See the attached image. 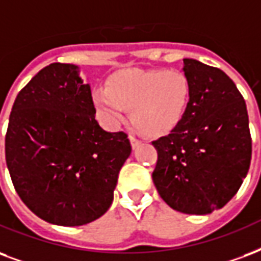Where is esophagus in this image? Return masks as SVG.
Returning a JSON list of instances; mask_svg holds the SVG:
<instances>
[{"label":"esophagus","instance_id":"34e87169","mask_svg":"<svg viewBox=\"0 0 261 261\" xmlns=\"http://www.w3.org/2000/svg\"><path fill=\"white\" fill-rule=\"evenodd\" d=\"M130 142H131V146L135 149L139 144H141V142H142V139L137 138V137H134V135H130Z\"/></svg>","mask_w":261,"mask_h":261}]
</instances>
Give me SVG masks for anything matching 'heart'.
Here are the masks:
<instances>
[{
  "label": "heart",
  "instance_id": "obj_1",
  "mask_svg": "<svg viewBox=\"0 0 261 261\" xmlns=\"http://www.w3.org/2000/svg\"><path fill=\"white\" fill-rule=\"evenodd\" d=\"M192 93L190 79L178 69H124L109 77L108 86L94 89L93 102L108 126H119L133 109L139 130L162 137L182 123Z\"/></svg>",
  "mask_w": 261,
  "mask_h": 261
}]
</instances>
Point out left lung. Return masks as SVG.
<instances>
[{
    "instance_id": "8db88e82",
    "label": "left lung",
    "mask_w": 261,
    "mask_h": 261,
    "mask_svg": "<svg viewBox=\"0 0 261 261\" xmlns=\"http://www.w3.org/2000/svg\"><path fill=\"white\" fill-rule=\"evenodd\" d=\"M193 87L182 123L153 141V184L175 211L206 215L220 210L241 188L250 166L252 138L244 97L222 71L184 59Z\"/></svg>"
}]
</instances>
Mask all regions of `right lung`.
I'll return each instance as SVG.
<instances>
[{"mask_svg": "<svg viewBox=\"0 0 261 261\" xmlns=\"http://www.w3.org/2000/svg\"><path fill=\"white\" fill-rule=\"evenodd\" d=\"M130 153L126 133H108L95 120L77 65H47L16 97L7 166L21 201L47 223L73 227L102 216Z\"/></svg>", "mask_w": 261, "mask_h": 261, "instance_id": "1", "label": "right lung"}]
</instances>
